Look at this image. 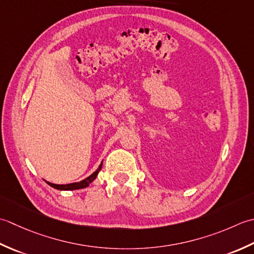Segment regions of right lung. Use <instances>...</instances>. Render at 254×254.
Here are the masks:
<instances>
[{
    "mask_svg": "<svg viewBox=\"0 0 254 254\" xmlns=\"http://www.w3.org/2000/svg\"><path fill=\"white\" fill-rule=\"evenodd\" d=\"M102 164H103V162L100 164V167L97 168V170L95 171L94 173H92L90 177H87L86 179L80 181V182L70 183V184H54V183H50V182H47V183H48V185L51 186V188H54L56 190H73L87 188V186H89L93 182V181L96 179L98 172H100L101 169H102Z\"/></svg>",
    "mask_w": 254,
    "mask_h": 254,
    "instance_id": "1",
    "label": "right lung"
}]
</instances>
